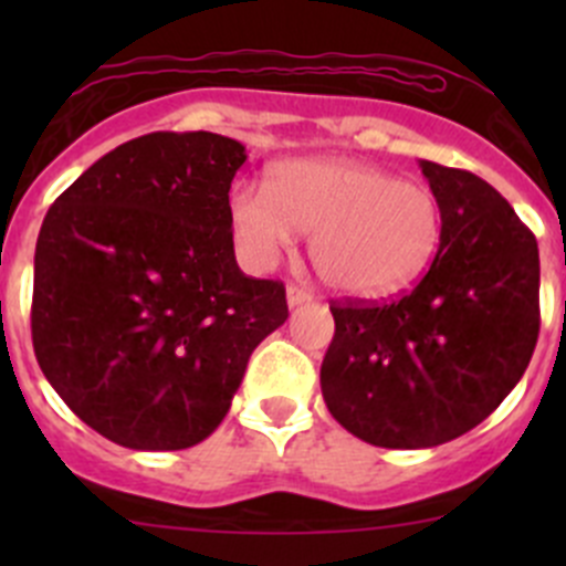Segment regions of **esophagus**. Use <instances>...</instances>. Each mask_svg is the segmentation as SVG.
Masks as SVG:
<instances>
[{"label": "esophagus", "instance_id": "34e87169", "mask_svg": "<svg viewBox=\"0 0 566 566\" xmlns=\"http://www.w3.org/2000/svg\"><path fill=\"white\" fill-rule=\"evenodd\" d=\"M306 301H312V295L306 293L304 287H295V284H290V287H287V306H290V310L306 304Z\"/></svg>", "mask_w": 566, "mask_h": 566}]
</instances>
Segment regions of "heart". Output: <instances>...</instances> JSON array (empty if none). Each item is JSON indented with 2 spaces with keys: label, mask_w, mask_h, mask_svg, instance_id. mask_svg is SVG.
<instances>
[{
  "label": "heart",
  "mask_w": 566,
  "mask_h": 566,
  "mask_svg": "<svg viewBox=\"0 0 566 566\" xmlns=\"http://www.w3.org/2000/svg\"><path fill=\"white\" fill-rule=\"evenodd\" d=\"M230 227L238 256L256 273L312 232V265L345 298L402 293L436 260L443 232L430 186L336 156L290 158L273 169L271 188L238 186Z\"/></svg>",
  "instance_id": "heart-1"
}]
</instances>
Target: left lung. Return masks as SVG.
Wrapping results in <instances>:
<instances>
[{"label":"left lung","mask_w":566,"mask_h":566,"mask_svg":"<svg viewBox=\"0 0 566 566\" xmlns=\"http://www.w3.org/2000/svg\"><path fill=\"white\" fill-rule=\"evenodd\" d=\"M441 205L430 271L391 304H334L319 367L331 416L384 449H430L488 419L539 334V249L512 205L465 169L419 161Z\"/></svg>","instance_id":"obj_1"}]
</instances>
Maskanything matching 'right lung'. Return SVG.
I'll list each match as a JSON object with an SVG mask.
<instances>
[{
  "mask_svg": "<svg viewBox=\"0 0 566 566\" xmlns=\"http://www.w3.org/2000/svg\"><path fill=\"white\" fill-rule=\"evenodd\" d=\"M230 136L147 134L114 147L45 213L32 345L95 432L136 452L205 441L254 347L287 319L284 284L238 268Z\"/></svg>",
  "mask_w": 566,
  "mask_h": 566,
  "instance_id": "right-lung-1",
  "label": "right lung"
}]
</instances>
